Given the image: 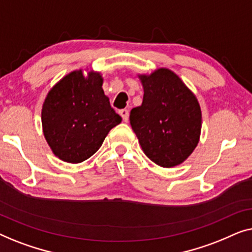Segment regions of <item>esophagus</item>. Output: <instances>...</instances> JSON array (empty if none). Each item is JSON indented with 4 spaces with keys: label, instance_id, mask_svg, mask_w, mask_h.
<instances>
[{
    "label": "esophagus",
    "instance_id": "1",
    "mask_svg": "<svg viewBox=\"0 0 252 252\" xmlns=\"http://www.w3.org/2000/svg\"><path fill=\"white\" fill-rule=\"evenodd\" d=\"M120 115L122 116L123 121L127 122V120H129V111H127V109H121V111H120Z\"/></svg>",
    "mask_w": 252,
    "mask_h": 252
}]
</instances>
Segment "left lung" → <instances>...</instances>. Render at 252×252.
<instances>
[{
  "label": "left lung",
  "instance_id": "8db88e82",
  "mask_svg": "<svg viewBox=\"0 0 252 252\" xmlns=\"http://www.w3.org/2000/svg\"><path fill=\"white\" fill-rule=\"evenodd\" d=\"M143 104L130 112V125L144 153L163 168L183 163L200 139L202 114L195 95L170 69L140 75Z\"/></svg>",
  "mask_w": 252,
  "mask_h": 252
}]
</instances>
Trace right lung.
Returning <instances> with one entry per match:
<instances>
[{"instance_id": "add662e5", "label": "right lung", "mask_w": 252, "mask_h": 252, "mask_svg": "<svg viewBox=\"0 0 252 252\" xmlns=\"http://www.w3.org/2000/svg\"><path fill=\"white\" fill-rule=\"evenodd\" d=\"M99 73L82 69L63 77L45 98L42 107L44 137L56 157L68 163H80L92 157L109 130L120 125L102 90Z\"/></svg>"}]
</instances>
